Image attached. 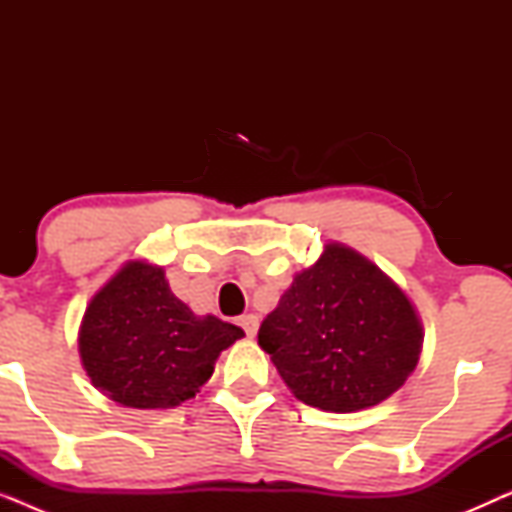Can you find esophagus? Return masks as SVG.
Listing matches in <instances>:
<instances>
[{
	"instance_id": "34e87169",
	"label": "esophagus",
	"mask_w": 512,
	"mask_h": 512,
	"mask_svg": "<svg viewBox=\"0 0 512 512\" xmlns=\"http://www.w3.org/2000/svg\"><path fill=\"white\" fill-rule=\"evenodd\" d=\"M240 326L244 328V333H247L249 338H254L256 331H258V317H256V314H242Z\"/></svg>"
}]
</instances>
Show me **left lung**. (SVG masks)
<instances>
[{
    "label": "left lung",
    "instance_id": "1",
    "mask_svg": "<svg viewBox=\"0 0 512 512\" xmlns=\"http://www.w3.org/2000/svg\"><path fill=\"white\" fill-rule=\"evenodd\" d=\"M422 342V319L401 286L340 242L296 272L258 328L291 394L328 412L387 401L417 368Z\"/></svg>",
    "mask_w": 512,
    "mask_h": 512
}]
</instances>
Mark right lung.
Masks as SVG:
<instances>
[{"instance_id": "1", "label": "right lung", "mask_w": 512, "mask_h": 512, "mask_svg": "<svg viewBox=\"0 0 512 512\" xmlns=\"http://www.w3.org/2000/svg\"><path fill=\"white\" fill-rule=\"evenodd\" d=\"M240 326L195 314L156 263L128 261L90 298L79 354L95 389L137 410L177 408L198 394Z\"/></svg>"}]
</instances>
